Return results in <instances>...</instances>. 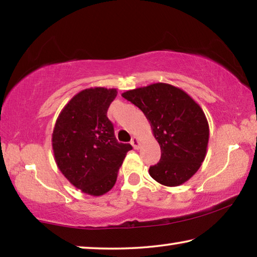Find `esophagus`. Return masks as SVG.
I'll use <instances>...</instances> for the list:
<instances>
[{
  "instance_id": "esophagus-1",
  "label": "esophagus",
  "mask_w": 257,
  "mask_h": 257,
  "mask_svg": "<svg viewBox=\"0 0 257 257\" xmlns=\"http://www.w3.org/2000/svg\"><path fill=\"white\" fill-rule=\"evenodd\" d=\"M130 144L133 145V148H134V149H139V148H140V144H141V142H140V139H139V137L134 136L133 139H132V142H130Z\"/></svg>"
}]
</instances>
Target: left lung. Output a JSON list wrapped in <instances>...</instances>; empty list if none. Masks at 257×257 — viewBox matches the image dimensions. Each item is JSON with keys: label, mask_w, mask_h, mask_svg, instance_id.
<instances>
[{"label": "left lung", "mask_w": 257, "mask_h": 257, "mask_svg": "<svg viewBox=\"0 0 257 257\" xmlns=\"http://www.w3.org/2000/svg\"><path fill=\"white\" fill-rule=\"evenodd\" d=\"M122 97L144 113L159 143L162 157L149 174L160 185L178 187L204 162L209 123L201 106L177 86L153 83L125 91Z\"/></svg>", "instance_id": "8db88e82"}]
</instances>
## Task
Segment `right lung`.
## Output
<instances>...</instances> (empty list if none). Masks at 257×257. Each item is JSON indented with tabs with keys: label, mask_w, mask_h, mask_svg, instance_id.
I'll list each match as a JSON object with an SVG mask.
<instances>
[{
	"label": "right lung",
	"mask_w": 257,
	"mask_h": 257,
	"mask_svg": "<svg viewBox=\"0 0 257 257\" xmlns=\"http://www.w3.org/2000/svg\"><path fill=\"white\" fill-rule=\"evenodd\" d=\"M116 89L90 87L63 107L52 134L57 167L84 194L101 196L113 188L132 145L118 143L107 109Z\"/></svg>",
	"instance_id": "obj_1"
}]
</instances>
